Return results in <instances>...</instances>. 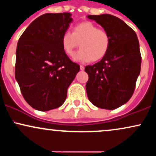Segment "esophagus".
Listing matches in <instances>:
<instances>
[{"instance_id":"obj_1","label":"esophagus","mask_w":156,"mask_h":156,"mask_svg":"<svg viewBox=\"0 0 156 156\" xmlns=\"http://www.w3.org/2000/svg\"><path fill=\"white\" fill-rule=\"evenodd\" d=\"M80 70L83 71V70H84V67L83 65H80Z\"/></svg>"}]
</instances>
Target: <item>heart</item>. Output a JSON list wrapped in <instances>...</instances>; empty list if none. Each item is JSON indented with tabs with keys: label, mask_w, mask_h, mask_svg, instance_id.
<instances>
[{
	"label": "heart",
	"mask_w": 156,
	"mask_h": 156,
	"mask_svg": "<svg viewBox=\"0 0 156 156\" xmlns=\"http://www.w3.org/2000/svg\"><path fill=\"white\" fill-rule=\"evenodd\" d=\"M61 42L64 53L69 56H73L75 49L80 46V49L74 56L77 62H96L102 59L108 53L111 38L104 29L98 28L90 21H85L74 26L73 33L64 32Z\"/></svg>",
	"instance_id": "obj_1"
}]
</instances>
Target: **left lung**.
I'll use <instances>...</instances> for the list:
<instances>
[{"label": "left lung", "mask_w": 156, "mask_h": 156, "mask_svg": "<svg viewBox=\"0 0 156 156\" xmlns=\"http://www.w3.org/2000/svg\"><path fill=\"white\" fill-rule=\"evenodd\" d=\"M108 33V53L98 63L86 66L89 101L101 108L113 110L130 100L140 74L141 56L136 32L124 21L108 14L88 15Z\"/></svg>", "instance_id": "obj_1"}]
</instances>
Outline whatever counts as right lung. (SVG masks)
Here are the masks:
<instances>
[{
    "label": "right lung",
    "instance_id": "1",
    "mask_svg": "<svg viewBox=\"0 0 156 156\" xmlns=\"http://www.w3.org/2000/svg\"><path fill=\"white\" fill-rule=\"evenodd\" d=\"M69 12L47 13L32 22L20 37L15 78L26 101L41 112L61 106L80 66L64 53L61 39L73 18Z\"/></svg>",
    "mask_w": 156,
    "mask_h": 156
}]
</instances>
